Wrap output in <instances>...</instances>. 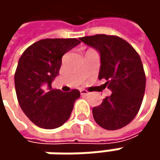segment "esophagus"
<instances>
[{
    "instance_id": "1",
    "label": "esophagus",
    "mask_w": 160,
    "mask_h": 160,
    "mask_svg": "<svg viewBox=\"0 0 160 160\" xmlns=\"http://www.w3.org/2000/svg\"><path fill=\"white\" fill-rule=\"evenodd\" d=\"M80 93H81V95L82 96H85L89 94V92H88L87 91H85V90H80Z\"/></svg>"
}]
</instances>
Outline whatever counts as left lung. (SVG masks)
<instances>
[{
  "instance_id": "1",
  "label": "left lung",
  "mask_w": 160,
  "mask_h": 160,
  "mask_svg": "<svg viewBox=\"0 0 160 160\" xmlns=\"http://www.w3.org/2000/svg\"><path fill=\"white\" fill-rule=\"evenodd\" d=\"M80 41L100 52L99 79H106L104 84L112 92L92 108L93 118L104 129H120L135 118L143 100L146 77L141 58L131 44L116 35L95 34Z\"/></svg>"
}]
</instances>
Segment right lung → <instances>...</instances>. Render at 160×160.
Wrapping results in <instances>:
<instances>
[{"mask_svg": "<svg viewBox=\"0 0 160 160\" xmlns=\"http://www.w3.org/2000/svg\"><path fill=\"white\" fill-rule=\"evenodd\" d=\"M79 43L76 38L42 39L28 47L18 60L14 77L17 98L23 112L41 128L62 126L80 97L78 90L63 92L52 88L62 56Z\"/></svg>", "mask_w": 160, "mask_h": 160, "instance_id": "right-lung-1", "label": "right lung"}]
</instances>
